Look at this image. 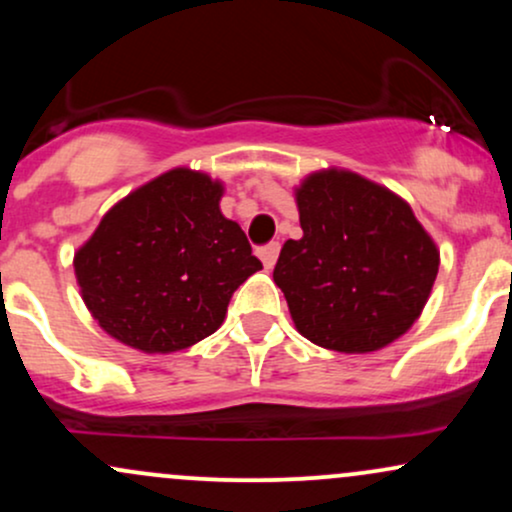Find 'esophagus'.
I'll list each match as a JSON object with an SVG mask.
<instances>
[{
    "mask_svg": "<svg viewBox=\"0 0 512 512\" xmlns=\"http://www.w3.org/2000/svg\"><path fill=\"white\" fill-rule=\"evenodd\" d=\"M276 257H279V243H269L260 248V260L264 264V269H272L276 264Z\"/></svg>",
    "mask_w": 512,
    "mask_h": 512,
    "instance_id": "esophagus-1",
    "label": "esophagus"
}]
</instances>
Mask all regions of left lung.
Instances as JSON below:
<instances>
[{
	"label": "left lung",
	"instance_id": "obj_1",
	"mask_svg": "<svg viewBox=\"0 0 512 512\" xmlns=\"http://www.w3.org/2000/svg\"><path fill=\"white\" fill-rule=\"evenodd\" d=\"M303 238L274 267L296 330L322 349L370 354L409 332L436 281L440 252L402 197L354 170L305 175Z\"/></svg>",
	"mask_w": 512,
	"mask_h": 512
}]
</instances>
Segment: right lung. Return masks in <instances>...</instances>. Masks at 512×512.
<instances>
[{
    "mask_svg": "<svg viewBox=\"0 0 512 512\" xmlns=\"http://www.w3.org/2000/svg\"><path fill=\"white\" fill-rule=\"evenodd\" d=\"M221 197V180L173 168L105 211L74 252L81 298L105 334L173 354L219 330L233 291L262 269Z\"/></svg>",
    "mask_w": 512,
    "mask_h": 512,
    "instance_id": "obj_1",
    "label": "right lung"
}]
</instances>
